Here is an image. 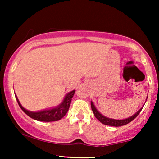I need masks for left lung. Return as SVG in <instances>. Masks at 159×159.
Returning a JSON list of instances; mask_svg holds the SVG:
<instances>
[{
	"mask_svg": "<svg viewBox=\"0 0 159 159\" xmlns=\"http://www.w3.org/2000/svg\"><path fill=\"white\" fill-rule=\"evenodd\" d=\"M91 108H92L93 112V114L95 115V116H96V119H97L98 121L101 122L102 123H103L104 125L118 127V126H122V125H126V124L129 123L130 122H132V120L140 114V112L141 111L143 107H142L139 111H137L134 115H132V116L124 120H115V119H111V118L106 117V116H105L104 115L102 114L101 113L98 112L97 109H96V107H95L94 104L93 102H91Z\"/></svg>",
	"mask_w": 159,
	"mask_h": 159,
	"instance_id": "obj_1",
	"label": "left lung"
}]
</instances>
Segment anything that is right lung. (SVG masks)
<instances>
[{"instance_id": "obj_1", "label": "right lung", "mask_w": 159, "mask_h": 159, "mask_svg": "<svg viewBox=\"0 0 159 159\" xmlns=\"http://www.w3.org/2000/svg\"><path fill=\"white\" fill-rule=\"evenodd\" d=\"M75 92V90H74L71 91V92L68 93L66 95L63 102L60 104L58 106L53 107V108L51 109H45V110L43 111H37V112H34V111L26 110V109H25V107H23L22 105H21V103H20V102L19 101V99H18L16 94L15 96L20 107H21V110H22L27 116L31 117L32 119L38 120V121L52 122L60 120L66 114L67 111H68L69 108V106H70L72 98L73 97Z\"/></svg>"}]
</instances>
